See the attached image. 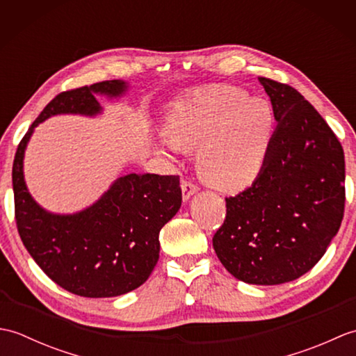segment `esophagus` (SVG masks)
<instances>
[{"instance_id":"esophagus-1","label":"esophagus","mask_w":356,"mask_h":356,"mask_svg":"<svg viewBox=\"0 0 356 356\" xmlns=\"http://www.w3.org/2000/svg\"><path fill=\"white\" fill-rule=\"evenodd\" d=\"M180 186H182V197H184V200H188L194 193L199 191V186L195 185L194 182H191V180H182V184H180Z\"/></svg>"}]
</instances>
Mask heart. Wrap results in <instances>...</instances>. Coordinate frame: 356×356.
I'll return each mask as SVG.
<instances>
[{
  "mask_svg": "<svg viewBox=\"0 0 356 356\" xmlns=\"http://www.w3.org/2000/svg\"><path fill=\"white\" fill-rule=\"evenodd\" d=\"M277 133V118L264 99L245 90L211 86L171 104L162 153L199 147L203 179L223 191H241L260 177Z\"/></svg>",
  "mask_w": 356,
  "mask_h": 356,
  "instance_id": "obj_1",
  "label": "heart"
}]
</instances>
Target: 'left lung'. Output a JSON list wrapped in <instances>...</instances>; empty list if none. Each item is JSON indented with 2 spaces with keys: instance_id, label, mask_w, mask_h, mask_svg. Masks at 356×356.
Instances as JSON below:
<instances>
[{
  "instance_id": "obj_1",
  "label": "left lung",
  "mask_w": 356,
  "mask_h": 356,
  "mask_svg": "<svg viewBox=\"0 0 356 356\" xmlns=\"http://www.w3.org/2000/svg\"><path fill=\"white\" fill-rule=\"evenodd\" d=\"M270 97L277 133L255 182L226 197L213 237L229 274L249 284H282L311 270L344 216V151L326 120L297 90L259 78Z\"/></svg>"
}]
</instances>
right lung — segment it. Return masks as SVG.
<instances>
[{"instance_id":"add662e5","label":"right lung","mask_w":356,"mask_h":356,"mask_svg":"<svg viewBox=\"0 0 356 356\" xmlns=\"http://www.w3.org/2000/svg\"><path fill=\"white\" fill-rule=\"evenodd\" d=\"M124 81H102L59 93L21 139L12 168L15 220L29 254L45 275L72 293L118 297L148 280L159 260V232L182 205L179 176L127 174L92 207L59 216L42 209L29 194L22 159L33 128L50 116L101 113L95 95L120 96Z\"/></svg>"}]
</instances>
